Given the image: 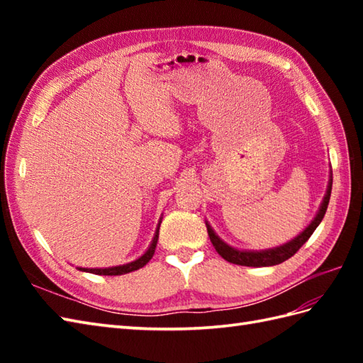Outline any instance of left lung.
<instances>
[{
    "mask_svg": "<svg viewBox=\"0 0 363 363\" xmlns=\"http://www.w3.org/2000/svg\"><path fill=\"white\" fill-rule=\"evenodd\" d=\"M330 190H333V181H329L326 196H325V199H323V204L320 207L317 217L313 218V221L311 223V225L307 226L303 230V233H301L295 238V240L285 243V245L279 246V248L267 250V251H240V250L230 248L229 245H226L225 242L220 240V237L215 234L213 230H212V228L206 223L207 233H209V237H211V242L213 245V248L217 250V252L220 254L223 259L230 262V264H235V265H243V267H272V265L282 264V262L290 259L291 256H295L301 246H303L307 240H309L311 235L313 234V230L318 228V225L321 223L323 217H325V213L328 211V204H329V199H330Z\"/></svg>",
    "mask_w": 363,
    "mask_h": 363,
    "instance_id": "8db88e82",
    "label": "left lung"
}]
</instances>
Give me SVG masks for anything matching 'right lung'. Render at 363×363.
<instances>
[{"label": "right lung", "instance_id": "add662e5", "mask_svg": "<svg viewBox=\"0 0 363 363\" xmlns=\"http://www.w3.org/2000/svg\"><path fill=\"white\" fill-rule=\"evenodd\" d=\"M157 240H159V228L156 230V235H154L152 243H151V246L148 248V251H146L140 259L130 262V264H126V265L112 267V268H79V269H82V272H90V273H94V274H104V276H118V274L135 272V269L145 267L151 260V257L154 256V251H156Z\"/></svg>", "mask_w": 363, "mask_h": 363}]
</instances>
